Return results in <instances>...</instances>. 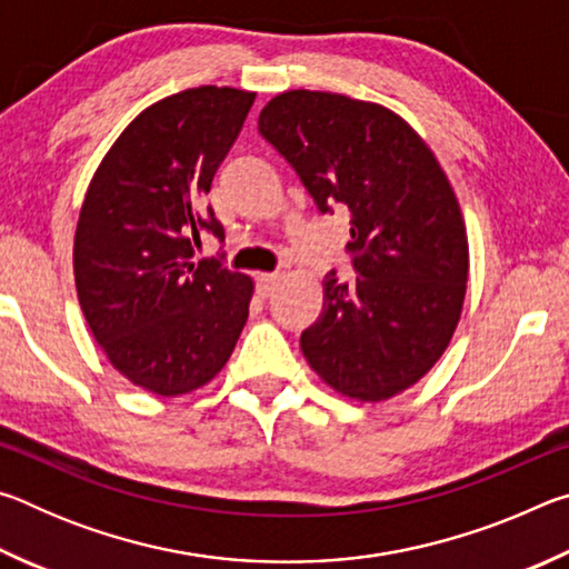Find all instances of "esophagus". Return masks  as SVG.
Instances as JSON below:
<instances>
[{
  "mask_svg": "<svg viewBox=\"0 0 569 569\" xmlns=\"http://www.w3.org/2000/svg\"><path fill=\"white\" fill-rule=\"evenodd\" d=\"M278 281H281V276H278V273H261V276H258L256 283H258V293H261V298L271 296L278 288Z\"/></svg>",
  "mask_w": 569,
  "mask_h": 569,
  "instance_id": "1",
  "label": "esophagus"
}]
</instances>
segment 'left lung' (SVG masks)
I'll use <instances>...</instances> for the list:
<instances>
[{
	"instance_id": "left-lung-1",
	"label": "left lung",
	"mask_w": 569,
	"mask_h": 569,
	"mask_svg": "<svg viewBox=\"0 0 569 569\" xmlns=\"http://www.w3.org/2000/svg\"><path fill=\"white\" fill-rule=\"evenodd\" d=\"M258 130L321 213L351 216L359 278H323V311L301 333L308 366L341 397H397L441 359L465 306L467 226L447 172L397 112L346 94H276Z\"/></svg>"
}]
</instances>
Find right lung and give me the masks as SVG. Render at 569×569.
<instances>
[{"label":"right lung","instance_id":"1","mask_svg":"<svg viewBox=\"0 0 569 569\" xmlns=\"http://www.w3.org/2000/svg\"><path fill=\"white\" fill-rule=\"evenodd\" d=\"M256 92L190 88L142 110L112 142L74 230V286L104 356L134 387L180 397L223 369L248 321L253 281L216 258L190 263L216 170Z\"/></svg>","mask_w":569,"mask_h":569}]
</instances>
